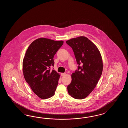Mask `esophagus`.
Listing matches in <instances>:
<instances>
[{
	"mask_svg": "<svg viewBox=\"0 0 128 128\" xmlns=\"http://www.w3.org/2000/svg\"><path fill=\"white\" fill-rule=\"evenodd\" d=\"M61 76H65V74H66V73H61Z\"/></svg>",
	"mask_w": 128,
	"mask_h": 128,
	"instance_id": "1",
	"label": "esophagus"
}]
</instances>
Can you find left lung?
Instances as JSON below:
<instances>
[{
	"mask_svg": "<svg viewBox=\"0 0 128 128\" xmlns=\"http://www.w3.org/2000/svg\"><path fill=\"white\" fill-rule=\"evenodd\" d=\"M66 42L73 49L78 64L71 75L68 92L73 98L82 99L92 92L101 77L103 70L101 54L95 45L84 36L72 38Z\"/></svg>",
	"mask_w": 128,
	"mask_h": 128,
	"instance_id": "left-lung-1",
	"label": "left lung"
}]
</instances>
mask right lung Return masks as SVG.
<instances>
[{
  "instance_id": "1",
  "label": "right lung",
  "mask_w": 128,
  "mask_h": 128,
  "mask_svg": "<svg viewBox=\"0 0 128 128\" xmlns=\"http://www.w3.org/2000/svg\"><path fill=\"white\" fill-rule=\"evenodd\" d=\"M63 43V41L38 38L30 44L26 53L23 61L24 79L42 99L54 95L60 75L50 68L54 66V56Z\"/></svg>"
}]
</instances>
